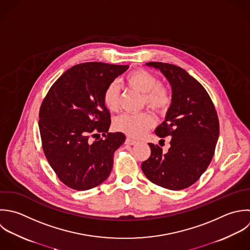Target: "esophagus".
<instances>
[{
	"label": "esophagus",
	"instance_id": "1",
	"mask_svg": "<svg viewBox=\"0 0 250 250\" xmlns=\"http://www.w3.org/2000/svg\"><path fill=\"white\" fill-rule=\"evenodd\" d=\"M136 143H137V141H136V140L131 139V138H129V137H127V138L125 139V144H128V145H134V144H136Z\"/></svg>",
	"mask_w": 250,
	"mask_h": 250
}]
</instances>
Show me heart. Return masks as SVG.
<instances>
[{
  "label": "heart",
  "mask_w": 250,
  "mask_h": 250,
  "mask_svg": "<svg viewBox=\"0 0 250 250\" xmlns=\"http://www.w3.org/2000/svg\"><path fill=\"white\" fill-rule=\"evenodd\" d=\"M126 81L129 85L144 93L146 103L158 110H166L171 101L168 91L159 85L158 78L146 70H136L131 72ZM103 101L105 106L116 111L119 108V86L116 82L111 83L104 90ZM154 125V118L146 112L124 113L114 121V127L131 137L142 136Z\"/></svg>",
  "instance_id": "b5f03b06"
}]
</instances>
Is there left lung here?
<instances>
[{
    "mask_svg": "<svg viewBox=\"0 0 250 250\" xmlns=\"http://www.w3.org/2000/svg\"><path fill=\"white\" fill-rule=\"evenodd\" d=\"M145 65L160 70L171 86L166 119L155 129L159 137L171 138L167 153L149 143L151 156L141 168L154 184L182 190L198 181L213 158L219 137L217 113L205 87L184 69L163 62Z\"/></svg>",
    "mask_w": 250,
    "mask_h": 250,
    "instance_id": "left-lung-1",
    "label": "left lung"
}]
</instances>
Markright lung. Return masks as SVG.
<instances>
[{"instance_id": "right-lung-1", "label": "right lung", "mask_w": 250, "mask_h": 250, "mask_svg": "<svg viewBox=\"0 0 250 250\" xmlns=\"http://www.w3.org/2000/svg\"><path fill=\"white\" fill-rule=\"evenodd\" d=\"M129 68L102 62L75 65L52 84L40 109L39 128L45 158L68 187L84 191L111 173L123 132H108L111 119L105 88ZM102 133L104 139L92 140Z\"/></svg>"}]
</instances>
